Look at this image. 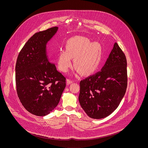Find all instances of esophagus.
Returning <instances> with one entry per match:
<instances>
[{"label":"esophagus","instance_id":"34e87169","mask_svg":"<svg viewBox=\"0 0 148 148\" xmlns=\"http://www.w3.org/2000/svg\"><path fill=\"white\" fill-rule=\"evenodd\" d=\"M74 82V80H72V79H67V84H71Z\"/></svg>","mask_w":148,"mask_h":148}]
</instances>
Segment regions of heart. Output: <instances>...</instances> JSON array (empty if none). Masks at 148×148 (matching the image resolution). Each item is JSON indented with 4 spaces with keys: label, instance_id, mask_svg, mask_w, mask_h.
<instances>
[{
    "label": "heart",
    "instance_id": "heart-1",
    "mask_svg": "<svg viewBox=\"0 0 148 148\" xmlns=\"http://www.w3.org/2000/svg\"><path fill=\"white\" fill-rule=\"evenodd\" d=\"M102 56V47L98 42H92L84 37L75 36L69 39L66 50L59 52L58 66L62 72H67L72 66L82 75L92 74L98 67Z\"/></svg>",
    "mask_w": 148,
    "mask_h": 148
}]
</instances>
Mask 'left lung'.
I'll return each instance as SVG.
<instances>
[{
  "instance_id": "left-lung-1",
  "label": "left lung",
  "mask_w": 148,
  "mask_h": 148,
  "mask_svg": "<svg viewBox=\"0 0 148 148\" xmlns=\"http://www.w3.org/2000/svg\"><path fill=\"white\" fill-rule=\"evenodd\" d=\"M126 67L125 55L115 43L101 70L80 81L78 99L89 117L103 118L117 108L127 88Z\"/></svg>"
}]
</instances>
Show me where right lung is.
Segmentation results:
<instances>
[{
  "mask_svg": "<svg viewBox=\"0 0 148 148\" xmlns=\"http://www.w3.org/2000/svg\"><path fill=\"white\" fill-rule=\"evenodd\" d=\"M58 30L53 27L35 33L20 51L16 64L18 97L31 114L43 116L58 105L66 86V77L58 72L47 55L46 45Z\"/></svg>",
  "mask_w": 148,
  "mask_h": 148,
  "instance_id": "obj_1",
  "label": "right lung"
}]
</instances>
